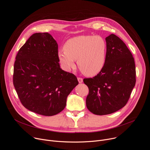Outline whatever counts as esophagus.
<instances>
[{"label": "esophagus", "mask_w": 150, "mask_h": 150, "mask_svg": "<svg viewBox=\"0 0 150 150\" xmlns=\"http://www.w3.org/2000/svg\"><path fill=\"white\" fill-rule=\"evenodd\" d=\"M77 80H78V81H79V82L80 83H81L83 82V79L81 78V77H78V78H77Z\"/></svg>", "instance_id": "34e87169"}]
</instances>
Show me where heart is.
Segmentation results:
<instances>
[{
  "instance_id": "obj_1",
  "label": "heart",
  "mask_w": 150,
  "mask_h": 150,
  "mask_svg": "<svg viewBox=\"0 0 150 150\" xmlns=\"http://www.w3.org/2000/svg\"><path fill=\"white\" fill-rule=\"evenodd\" d=\"M107 54V43L100 36L83 35L67 41L64 50L57 53L59 61L65 70H70L77 60L79 68L84 74L94 76L105 66Z\"/></svg>"
}]
</instances>
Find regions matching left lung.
<instances>
[{"label":"left lung","mask_w":150,"mask_h":150,"mask_svg":"<svg viewBox=\"0 0 150 150\" xmlns=\"http://www.w3.org/2000/svg\"><path fill=\"white\" fill-rule=\"evenodd\" d=\"M106 41L105 66L93 78L83 79L89 88L86 107L98 115L110 114L122 108L136 83L134 58L125 44L114 34L107 37Z\"/></svg>","instance_id":"8db88e82"}]
</instances>
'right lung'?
I'll list each match as a JSON object with an SVG mask.
<instances>
[{"instance_id":"1","label":"right lung","mask_w":150,"mask_h":150,"mask_svg":"<svg viewBox=\"0 0 150 150\" xmlns=\"http://www.w3.org/2000/svg\"><path fill=\"white\" fill-rule=\"evenodd\" d=\"M58 45L49 33H35L20 49L14 62L13 84L25 108L44 116L64 110L67 98L79 84L62 70Z\"/></svg>"}]
</instances>
